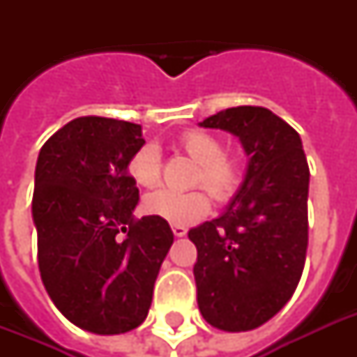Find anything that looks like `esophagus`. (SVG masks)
<instances>
[{
  "mask_svg": "<svg viewBox=\"0 0 357 357\" xmlns=\"http://www.w3.org/2000/svg\"><path fill=\"white\" fill-rule=\"evenodd\" d=\"M172 231L176 237H183V235L187 234V228H185V226H181V224H172Z\"/></svg>",
  "mask_w": 357,
  "mask_h": 357,
  "instance_id": "34e87169",
  "label": "esophagus"
}]
</instances>
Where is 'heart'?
Here are the masks:
<instances>
[{
	"instance_id": "b5f03b06",
	"label": "heart",
	"mask_w": 357,
	"mask_h": 357,
	"mask_svg": "<svg viewBox=\"0 0 357 357\" xmlns=\"http://www.w3.org/2000/svg\"><path fill=\"white\" fill-rule=\"evenodd\" d=\"M179 148L198 162L195 185L206 187L215 200L229 202L237 195L243 183V172L238 162L226 155L224 144L215 135L190 129L181 135ZM128 172L135 183L151 189L161 181V153L155 144L140 146L128 162ZM146 211L167 220L170 224H192L206 217L211 209V198L204 189L176 192V190H157L146 196Z\"/></svg>"
}]
</instances>
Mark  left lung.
I'll return each instance as SVG.
<instances>
[{
  "mask_svg": "<svg viewBox=\"0 0 357 357\" xmlns=\"http://www.w3.org/2000/svg\"><path fill=\"white\" fill-rule=\"evenodd\" d=\"M200 126L237 135L250 161L224 215L189 231L198 307L218 330L248 332L287 304L302 278L310 167L300 135L265 107L226 109Z\"/></svg>",
  "mask_w": 357,
  "mask_h": 357,
  "instance_id": "1",
  "label": "left lung"
}]
</instances>
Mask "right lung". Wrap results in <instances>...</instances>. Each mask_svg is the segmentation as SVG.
<instances>
[{"instance_id":"obj_1","label":"right lung","mask_w":357,"mask_h":357,"mask_svg":"<svg viewBox=\"0 0 357 357\" xmlns=\"http://www.w3.org/2000/svg\"><path fill=\"white\" fill-rule=\"evenodd\" d=\"M144 144L139 123L79 116L38 153L33 220L38 271L57 310L98 335L142 324L174 243L167 220L135 218L128 162Z\"/></svg>"}]
</instances>
